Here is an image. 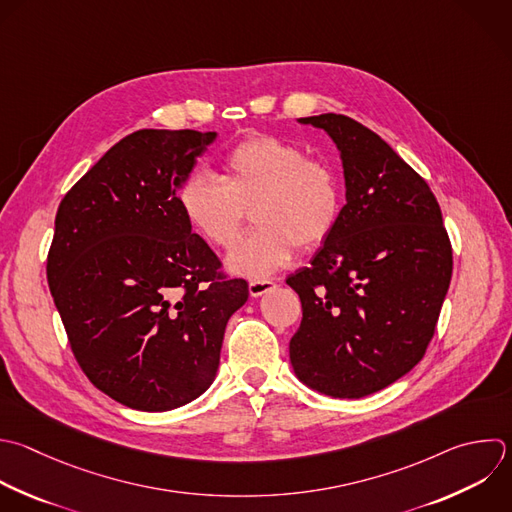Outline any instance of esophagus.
I'll list each match as a JSON object with an SVG mask.
<instances>
[{
    "mask_svg": "<svg viewBox=\"0 0 512 512\" xmlns=\"http://www.w3.org/2000/svg\"><path fill=\"white\" fill-rule=\"evenodd\" d=\"M274 286H276V284H274L272 280H252V282L248 284V292H250L252 298H258V296L270 292Z\"/></svg>",
    "mask_w": 512,
    "mask_h": 512,
    "instance_id": "obj_1",
    "label": "esophagus"
}]
</instances>
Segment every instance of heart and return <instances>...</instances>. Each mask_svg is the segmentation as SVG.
<instances>
[{"label":"heart","mask_w":512,"mask_h":512,"mask_svg":"<svg viewBox=\"0 0 512 512\" xmlns=\"http://www.w3.org/2000/svg\"><path fill=\"white\" fill-rule=\"evenodd\" d=\"M188 226L212 248L232 250L248 212L260 226L232 256L230 268L264 278L284 268L296 246L320 248L334 232L342 194L334 168L274 136L238 142L222 162L220 180L190 176L178 194Z\"/></svg>","instance_id":"heart-1"}]
</instances>
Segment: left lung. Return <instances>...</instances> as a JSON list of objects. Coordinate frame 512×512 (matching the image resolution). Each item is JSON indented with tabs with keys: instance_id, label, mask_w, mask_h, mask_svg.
Instances as JSON below:
<instances>
[{
	"instance_id": "1",
	"label": "left lung",
	"mask_w": 512,
	"mask_h": 512,
	"mask_svg": "<svg viewBox=\"0 0 512 512\" xmlns=\"http://www.w3.org/2000/svg\"><path fill=\"white\" fill-rule=\"evenodd\" d=\"M340 150L346 204L310 268L286 278L302 302L290 362L310 388L362 398L412 370L452 276L440 206L378 134L342 114L300 118Z\"/></svg>"
}]
</instances>
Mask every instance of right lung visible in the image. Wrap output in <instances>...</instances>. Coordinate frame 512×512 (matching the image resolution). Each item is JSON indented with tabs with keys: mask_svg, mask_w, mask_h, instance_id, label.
Masks as SVG:
<instances>
[{
	"mask_svg": "<svg viewBox=\"0 0 512 512\" xmlns=\"http://www.w3.org/2000/svg\"><path fill=\"white\" fill-rule=\"evenodd\" d=\"M216 132L138 130L64 196L48 284L90 382L120 404L162 412L214 380L248 284L192 232L178 188Z\"/></svg>",
	"mask_w": 512,
	"mask_h": 512,
	"instance_id": "add662e5",
	"label": "right lung"
}]
</instances>
